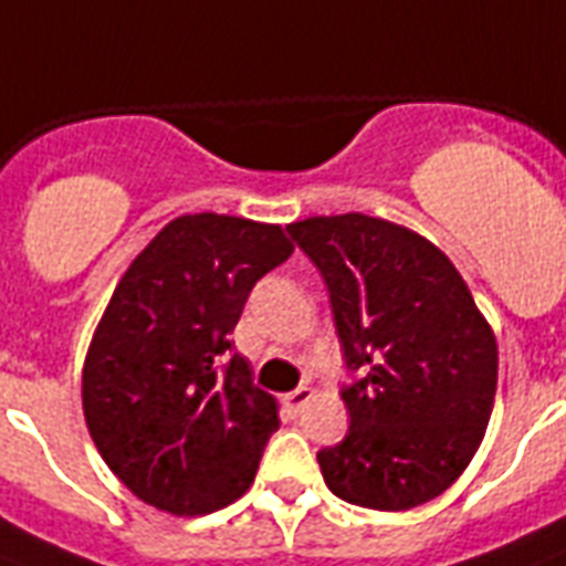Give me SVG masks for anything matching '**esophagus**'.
<instances>
[{"label":"esophagus","mask_w":566,"mask_h":566,"mask_svg":"<svg viewBox=\"0 0 566 566\" xmlns=\"http://www.w3.org/2000/svg\"><path fill=\"white\" fill-rule=\"evenodd\" d=\"M311 396H314V390H311V387H296L293 394L284 396L282 402H284V408H287V413H293V417H296V413H300L302 408L311 402Z\"/></svg>","instance_id":"34e87169"}]
</instances>
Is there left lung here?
<instances>
[{"label": "left lung", "instance_id": "1", "mask_svg": "<svg viewBox=\"0 0 566 566\" xmlns=\"http://www.w3.org/2000/svg\"><path fill=\"white\" fill-rule=\"evenodd\" d=\"M291 238L326 279L346 367L349 431L319 449L328 491L373 511L434 500L482 447L496 335L455 264L417 231L367 213L308 217Z\"/></svg>", "mask_w": 566, "mask_h": 566}]
</instances>
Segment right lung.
<instances>
[{"label": "right lung", "mask_w": 566, "mask_h": 566, "mask_svg": "<svg viewBox=\"0 0 566 566\" xmlns=\"http://www.w3.org/2000/svg\"><path fill=\"white\" fill-rule=\"evenodd\" d=\"M293 252L282 226L181 213L117 282L82 370L84 422L137 500L176 517L226 509L252 488L279 429L229 335L252 284Z\"/></svg>", "instance_id": "1"}]
</instances>
